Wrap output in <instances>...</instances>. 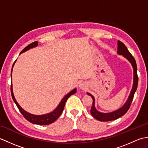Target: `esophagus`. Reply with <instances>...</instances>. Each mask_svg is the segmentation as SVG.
I'll list each match as a JSON object with an SVG mask.
<instances>
[{"mask_svg":"<svg viewBox=\"0 0 148 148\" xmlns=\"http://www.w3.org/2000/svg\"><path fill=\"white\" fill-rule=\"evenodd\" d=\"M79 88L81 89H82V90H85L86 88V84H84V83H80L79 84Z\"/></svg>","mask_w":148,"mask_h":148,"instance_id":"esophagus-1","label":"esophagus"}]
</instances>
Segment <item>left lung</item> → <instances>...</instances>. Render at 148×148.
Returning a JSON list of instances; mask_svg holds the SVG:
<instances>
[{"label": "left lung", "mask_w": 148, "mask_h": 148, "mask_svg": "<svg viewBox=\"0 0 148 148\" xmlns=\"http://www.w3.org/2000/svg\"><path fill=\"white\" fill-rule=\"evenodd\" d=\"M118 54L123 55L125 58H126L128 61L130 62L133 67L134 69V83H133V86L132 88L131 92L129 95V97L127 100V102H125L123 106H122L121 108L119 109L116 110L111 112H108V113H103L97 111L95 107V98L94 97L91 95L90 93H87L88 95L92 97L93 99V105L92 106V108H91V114H92L93 117L97 119V120L100 121H112L114 120V119H118L119 118L121 117L122 116H123L125 113H126L128 110L129 109L131 103L132 102L134 96L135 92H136L137 88V84H138V76H137V64L136 60L134 58V56L131 55V53L128 51L127 48L123 43L121 42L120 40H118Z\"/></svg>", "instance_id": "8db88e82"}]
</instances>
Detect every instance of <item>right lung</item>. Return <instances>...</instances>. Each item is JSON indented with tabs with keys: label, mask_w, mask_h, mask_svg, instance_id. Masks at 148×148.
I'll return each mask as SVG.
<instances>
[{
	"label": "right lung",
	"mask_w": 148,
	"mask_h": 148,
	"mask_svg": "<svg viewBox=\"0 0 148 148\" xmlns=\"http://www.w3.org/2000/svg\"><path fill=\"white\" fill-rule=\"evenodd\" d=\"M37 45H38V42L37 41H35L32 43H31L30 45H28L27 47H25V48L22 50L20 53V54L22 53L27 51V50L30 49V48H34V47H36ZM15 62L13 64V65H12L11 72L12 71V68H13V66L15 64ZM11 77H12V76H11ZM76 92V88H74V90H72L71 92H69L67 95H66L64 97V98L62 99L60 103H59V105L56 107V108L52 112L48 113V114H43V115H35V114H30V113H29V112H27V111H25L24 109H22L21 107L18 104V103L17 102V101L16 100V99L14 98L13 92H12V83L11 84V93L12 98V99H13L14 103H16V106L18 107L19 111H20V112L21 113V114L24 116L25 118L27 120L30 121V123H32L36 124V125H49V124H51V123H52L55 121L56 119L58 118L59 116H60L63 111H64L65 102H66V101H67V100L68 99L69 97L71 95H73V94H74Z\"/></svg>",
	"instance_id": "obj_1"
}]
</instances>
